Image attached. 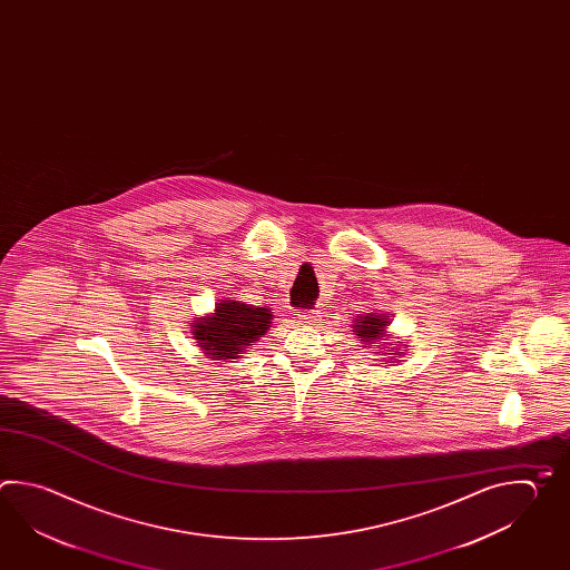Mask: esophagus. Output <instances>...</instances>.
<instances>
[{"label": "esophagus", "mask_w": 570, "mask_h": 570, "mask_svg": "<svg viewBox=\"0 0 570 570\" xmlns=\"http://www.w3.org/2000/svg\"><path fill=\"white\" fill-rule=\"evenodd\" d=\"M321 321V313L318 311H311V313H303L298 316V323L301 325H316Z\"/></svg>", "instance_id": "1"}]
</instances>
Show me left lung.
<instances>
[{
  "mask_svg": "<svg viewBox=\"0 0 570 570\" xmlns=\"http://www.w3.org/2000/svg\"><path fill=\"white\" fill-rule=\"evenodd\" d=\"M385 326H390V321L384 318L382 314L365 313L355 318V325H353L355 331H353V333H357L360 341L372 343L375 338L385 337ZM385 341H387V338H385ZM402 351H404V348H402ZM402 351H395V353H390V355H397V353H402Z\"/></svg>",
  "mask_w": 570,
  "mask_h": 570,
  "instance_id": "obj_1",
  "label": "left lung"
}]
</instances>
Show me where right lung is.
Returning <instances> with one entry per match:
<instances>
[{
  "mask_svg": "<svg viewBox=\"0 0 570 570\" xmlns=\"http://www.w3.org/2000/svg\"><path fill=\"white\" fill-rule=\"evenodd\" d=\"M272 316V311L264 306L222 301L215 306V313L197 318L190 326L198 347L210 360H237L244 348L266 333Z\"/></svg>",
  "mask_w": 570,
  "mask_h": 570,
  "instance_id": "obj_1",
  "label": "right lung"
}]
</instances>
